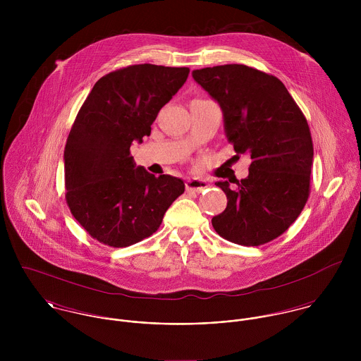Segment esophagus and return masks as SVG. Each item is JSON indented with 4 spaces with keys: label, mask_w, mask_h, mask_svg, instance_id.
Listing matches in <instances>:
<instances>
[{
    "label": "esophagus",
    "mask_w": 361,
    "mask_h": 361,
    "mask_svg": "<svg viewBox=\"0 0 361 361\" xmlns=\"http://www.w3.org/2000/svg\"><path fill=\"white\" fill-rule=\"evenodd\" d=\"M207 189V183L203 179H199V178H193V179H189L186 182V190L188 192H193V193H202Z\"/></svg>",
    "instance_id": "1"
}]
</instances>
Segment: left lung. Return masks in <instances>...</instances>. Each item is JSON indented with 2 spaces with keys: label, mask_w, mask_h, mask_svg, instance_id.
I'll return each mask as SVG.
<instances>
[{
  "label": "left lung",
  "mask_w": 361,
  "mask_h": 361,
  "mask_svg": "<svg viewBox=\"0 0 361 361\" xmlns=\"http://www.w3.org/2000/svg\"><path fill=\"white\" fill-rule=\"evenodd\" d=\"M193 79L221 105L236 155L252 158L249 176L235 188L231 180L215 183L228 204L212 226L236 245L268 243L288 231L309 199L314 149L307 119L285 85L256 68H203Z\"/></svg>",
  "instance_id": "obj_1"
}]
</instances>
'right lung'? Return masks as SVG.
Returning <instances> with one entry per match:
<instances>
[{"mask_svg":"<svg viewBox=\"0 0 361 361\" xmlns=\"http://www.w3.org/2000/svg\"><path fill=\"white\" fill-rule=\"evenodd\" d=\"M189 72L129 65L97 80L80 106L63 152L65 199L75 219L100 243L128 247L152 236L185 192L180 179L136 166L130 145L150 136L159 109Z\"/></svg>","mask_w":361,"mask_h":361,"instance_id":"add662e5","label":"right lung"}]
</instances>
